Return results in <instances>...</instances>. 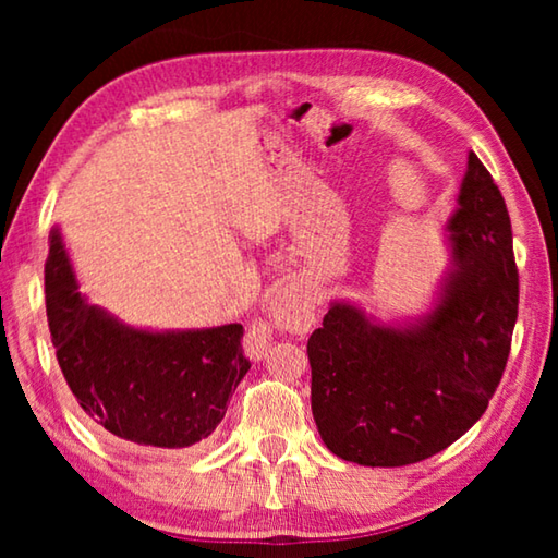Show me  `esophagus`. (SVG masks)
I'll use <instances>...</instances> for the list:
<instances>
[{
    "mask_svg": "<svg viewBox=\"0 0 558 558\" xmlns=\"http://www.w3.org/2000/svg\"><path fill=\"white\" fill-rule=\"evenodd\" d=\"M315 323V298L305 280H290L268 302L266 323H253L245 332V349L260 356L268 349L272 329L286 335H307Z\"/></svg>",
    "mask_w": 558,
    "mask_h": 558,
    "instance_id": "1",
    "label": "esophagus"
}]
</instances>
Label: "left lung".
Returning a JSON list of instances; mask_svg holds the SVG:
<instances>
[{
	"label": "left lung",
	"instance_id": "1",
	"mask_svg": "<svg viewBox=\"0 0 558 558\" xmlns=\"http://www.w3.org/2000/svg\"><path fill=\"white\" fill-rule=\"evenodd\" d=\"M448 266L428 305L384 319L332 300L310 335L313 415L337 458L401 468L468 433L502 379L519 276L502 194L475 153L442 223Z\"/></svg>",
	"mask_w": 558,
	"mask_h": 558
}]
</instances>
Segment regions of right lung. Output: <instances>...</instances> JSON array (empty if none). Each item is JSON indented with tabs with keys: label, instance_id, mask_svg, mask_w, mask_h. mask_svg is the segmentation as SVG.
I'll return each instance as SVG.
<instances>
[{
	"label": "right lung",
	"instance_id": "obj_1",
	"mask_svg": "<svg viewBox=\"0 0 558 558\" xmlns=\"http://www.w3.org/2000/svg\"><path fill=\"white\" fill-rule=\"evenodd\" d=\"M46 258V315L61 372L98 428L132 446L182 450L206 440L251 369L239 323L153 329L122 323L78 290L59 226Z\"/></svg>",
	"mask_w": 558,
	"mask_h": 558
}]
</instances>
